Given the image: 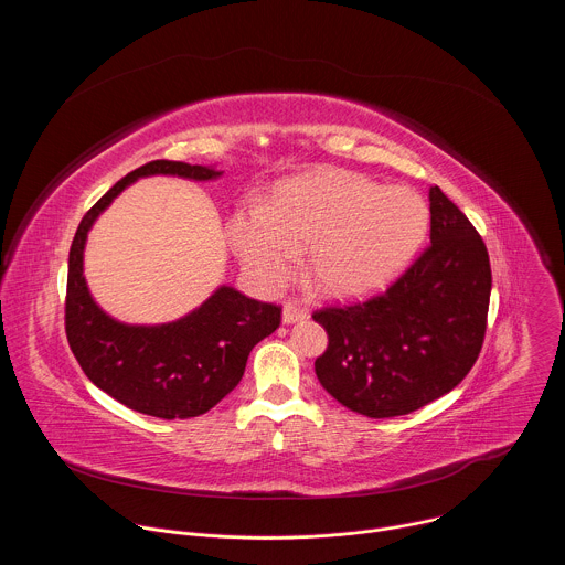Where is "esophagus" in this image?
I'll return each mask as SVG.
<instances>
[{
	"label": "esophagus",
	"mask_w": 565,
	"mask_h": 565,
	"mask_svg": "<svg viewBox=\"0 0 565 565\" xmlns=\"http://www.w3.org/2000/svg\"><path fill=\"white\" fill-rule=\"evenodd\" d=\"M306 317H308V312H306L301 306H297L295 301H288V303L284 306V312H281L284 324H295V321H301V319H306Z\"/></svg>",
	"instance_id": "34e87169"
}]
</instances>
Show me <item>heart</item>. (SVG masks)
<instances>
[{
    "mask_svg": "<svg viewBox=\"0 0 565 565\" xmlns=\"http://www.w3.org/2000/svg\"><path fill=\"white\" fill-rule=\"evenodd\" d=\"M425 199L402 185L338 170L312 172L277 188L270 205L246 201L227 221L238 262L262 288H279L308 248V275L321 292L353 297L393 279L427 232Z\"/></svg>",
    "mask_w": 565,
    "mask_h": 565,
    "instance_id": "1",
    "label": "heart"
}]
</instances>
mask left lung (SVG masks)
<instances>
[{
	"label": "left lung",
	"instance_id": "obj_1",
	"mask_svg": "<svg viewBox=\"0 0 565 565\" xmlns=\"http://www.w3.org/2000/svg\"><path fill=\"white\" fill-rule=\"evenodd\" d=\"M431 244L384 292L312 312L329 333L315 373L369 418L412 414L471 371L488 329L490 255L469 218L429 190Z\"/></svg>",
	"mask_w": 565,
	"mask_h": 565
}]
</instances>
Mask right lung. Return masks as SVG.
<instances>
[{"label":"right lung","mask_w":565,"mask_h":565,"mask_svg":"<svg viewBox=\"0 0 565 565\" xmlns=\"http://www.w3.org/2000/svg\"><path fill=\"white\" fill-rule=\"evenodd\" d=\"M153 174L194 181L221 177L181 160H151L120 179L83 216L73 236L64 331L85 375L120 405L163 420L194 418L238 384L255 344L279 329L281 306L221 286L201 308L163 327H127L98 308L83 275L87 232L129 183Z\"/></svg>","instance_id":"1"}]
</instances>
